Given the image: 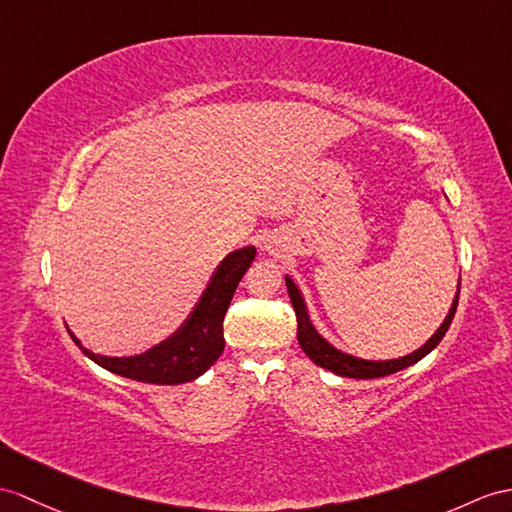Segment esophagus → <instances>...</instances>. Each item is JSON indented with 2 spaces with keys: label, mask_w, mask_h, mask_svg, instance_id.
I'll list each match as a JSON object with an SVG mask.
<instances>
[{
  "label": "esophagus",
  "mask_w": 512,
  "mask_h": 512,
  "mask_svg": "<svg viewBox=\"0 0 512 512\" xmlns=\"http://www.w3.org/2000/svg\"><path fill=\"white\" fill-rule=\"evenodd\" d=\"M265 249H269V247H265Z\"/></svg>",
  "instance_id": "esophagus-1"
}]
</instances>
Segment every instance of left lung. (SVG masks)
<instances>
[{
    "instance_id": "obj_1",
    "label": "left lung",
    "mask_w": 512,
    "mask_h": 512,
    "mask_svg": "<svg viewBox=\"0 0 512 512\" xmlns=\"http://www.w3.org/2000/svg\"><path fill=\"white\" fill-rule=\"evenodd\" d=\"M284 280H286V289H289V295H291V304L295 308L299 347H302L306 356L313 360L315 365L336 373V376L356 378V380H373V378L391 376V373L402 371L410 365L419 363L423 356H428L434 350V347L441 343L447 328H450V323L456 315L458 293H460V282H458V289H456V295H454V302L450 306V313H447V317L443 319L439 330H436L430 336V339L419 347V350L410 352L406 356H400V358H391V360H365V358H358V356H352L347 352H341L339 347H334L328 339H323L319 330L313 326V321H310L306 299H304L302 291H299V286L293 282L291 276H284Z\"/></svg>"
}]
</instances>
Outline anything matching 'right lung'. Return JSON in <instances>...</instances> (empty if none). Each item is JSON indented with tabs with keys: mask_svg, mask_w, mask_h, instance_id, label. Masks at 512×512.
Wrapping results in <instances>:
<instances>
[{
	"mask_svg": "<svg viewBox=\"0 0 512 512\" xmlns=\"http://www.w3.org/2000/svg\"><path fill=\"white\" fill-rule=\"evenodd\" d=\"M256 247L247 245L234 249L221 260L210 276L206 289L199 295L176 332L165 341L156 343L149 350L134 356H102L95 354L78 341L69 328L71 339L93 363L117 376L147 384H184L202 376L221 356L226 339H223V317L232 302V295L239 286L245 271L252 267Z\"/></svg>",
	"mask_w": 512,
	"mask_h": 512,
	"instance_id": "1",
	"label": "right lung"
}]
</instances>
